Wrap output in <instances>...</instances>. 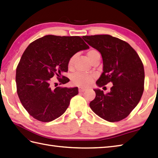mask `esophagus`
I'll list each match as a JSON object with an SVG mask.
<instances>
[{"mask_svg":"<svg viewBox=\"0 0 158 158\" xmlns=\"http://www.w3.org/2000/svg\"><path fill=\"white\" fill-rule=\"evenodd\" d=\"M86 90V89H85V88H83V87H79V91L80 93L81 92H84Z\"/></svg>","mask_w":158,"mask_h":158,"instance_id":"obj_1","label":"esophagus"}]
</instances>
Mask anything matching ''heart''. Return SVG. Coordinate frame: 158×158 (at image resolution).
<instances>
[{
  "label": "heart",
  "mask_w": 158,
  "mask_h": 158,
  "mask_svg": "<svg viewBox=\"0 0 158 158\" xmlns=\"http://www.w3.org/2000/svg\"><path fill=\"white\" fill-rule=\"evenodd\" d=\"M87 55L91 62L96 59L97 57L100 56V53H99L96 50L94 49H90L89 50H88V52H87ZM76 56V54H74L69 58V60L68 62V66L69 68L73 67V64H74ZM94 78V76L93 75L83 74V73H77L73 77L72 82L74 85H78L80 87H87L92 82Z\"/></svg>",
  "instance_id": "1"
}]
</instances>
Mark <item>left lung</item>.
<instances>
[{
    "label": "left lung",
    "instance_id": "obj_1",
    "mask_svg": "<svg viewBox=\"0 0 158 158\" xmlns=\"http://www.w3.org/2000/svg\"><path fill=\"white\" fill-rule=\"evenodd\" d=\"M84 40L98 50L103 59V73L96 81L99 87L112 83L109 93L94 89L96 98L91 109L108 122H118L129 115L141 100L144 90L143 62L127 42L110 35L83 36Z\"/></svg>",
    "mask_w": 158,
    "mask_h": 158
}]
</instances>
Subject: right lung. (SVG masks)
<instances>
[{
	"label": "right lung",
	"instance_id": "obj_1",
	"mask_svg": "<svg viewBox=\"0 0 158 158\" xmlns=\"http://www.w3.org/2000/svg\"><path fill=\"white\" fill-rule=\"evenodd\" d=\"M89 46L79 36L47 35L29 44L22 55L16 70L17 92L25 109L41 122H50L69 107L78 88L52 87L54 75L62 84L69 81L61 73L68 71L73 55Z\"/></svg>",
	"mask_w": 158,
	"mask_h": 158
}]
</instances>
